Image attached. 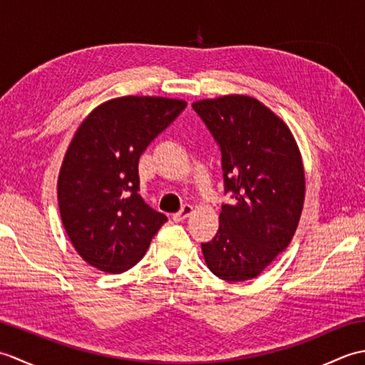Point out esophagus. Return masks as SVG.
<instances>
[{
    "label": "esophagus",
    "instance_id": "obj_1",
    "mask_svg": "<svg viewBox=\"0 0 365 365\" xmlns=\"http://www.w3.org/2000/svg\"><path fill=\"white\" fill-rule=\"evenodd\" d=\"M192 207L191 205H183V208L178 213H174L173 215V220L174 221H177V222H180V221H183V220H187V218H190V216L192 215Z\"/></svg>",
    "mask_w": 365,
    "mask_h": 365
}]
</instances>
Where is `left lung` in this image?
Segmentation results:
<instances>
[{
  "label": "left lung",
  "mask_w": 365,
  "mask_h": 365,
  "mask_svg": "<svg viewBox=\"0 0 365 365\" xmlns=\"http://www.w3.org/2000/svg\"><path fill=\"white\" fill-rule=\"evenodd\" d=\"M222 153L220 229L202 243L207 267L227 282L257 277L297 232L306 196L299 147L289 125L257 98L229 94L192 103Z\"/></svg>",
  "instance_id": "1"
}]
</instances>
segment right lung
Masks as SVG:
<instances>
[{
	"instance_id": "add662e5",
	"label": "right lung",
	"mask_w": 365,
	"mask_h": 365,
	"mask_svg": "<svg viewBox=\"0 0 365 365\" xmlns=\"http://www.w3.org/2000/svg\"><path fill=\"white\" fill-rule=\"evenodd\" d=\"M185 106L180 98L115 97L76 128L59 169L58 205L68 240L91 267L130 269L168 221L139 196L138 163Z\"/></svg>"
}]
</instances>
